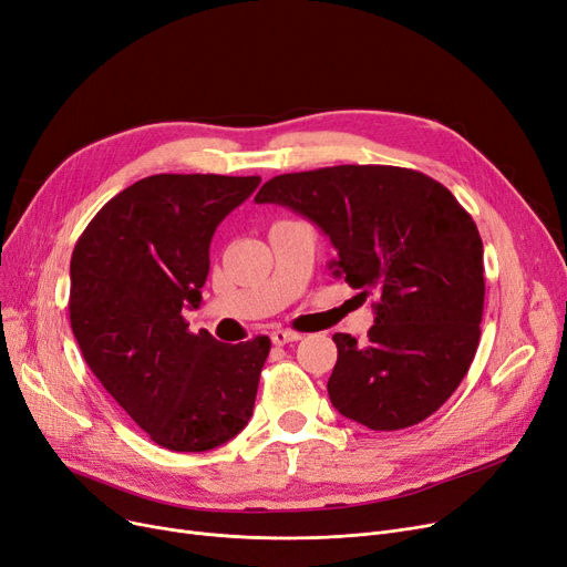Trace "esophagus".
<instances>
[{
	"label": "esophagus",
	"mask_w": 567,
	"mask_h": 567,
	"mask_svg": "<svg viewBox=\"0 0 567 567\" xmlns=\"http://www.w3.org/2000/svg\"><path fill=\"white\" fill-rule=\"evenodd\" d=\"M298 339H302V334L296 330H281V328L271 330V342H275L277 347H284L288 342H298Z\"/></svg>",
	"instance_id": "34e87169"
}]
</instances>
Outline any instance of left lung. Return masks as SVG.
Instances as JSON below:
<instances>
[{"label":"left lung","mask_w":567,"mask_h":567,"mask_svg":"<svg viewBox=\"0 0 567 567\" xmlns=\"http://www.w3.org/2000/svg\"><path fill=\"white\" fill-rule=\"evenodd\" d=\"M330 237L332 275L377 296L368 342L334 332V410L370 430L421 423L458 389L480 347L484 246L449 188L416 169L339 165L269 178L256 195Z\"/></svg>","instance_id":"obj_1"}]
</instances>
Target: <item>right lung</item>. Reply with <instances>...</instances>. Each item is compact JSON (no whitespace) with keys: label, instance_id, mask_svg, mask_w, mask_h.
I'll return each instance as SVG.
<instances>
[{"label":"right lung","instance_id":"obj_1","mask_svg":"<svg viewBox=\"0 0 567 567\" xmlns=\"http://www.w3.org/2000/svg\"><path fill=\"white\" fill-rule=\"evenodd\" d=\"M260 176L153 174L111 197L79 237L70 321L87 368L169 451H209L254 414L269 337L223 344L188 330L218 223Z\"/></svg>","mask_w":567,"mask_h":567}]
</instances>
